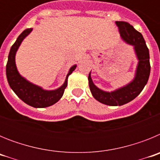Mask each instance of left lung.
<instances>
[{"instance_id": "left-lung-1", "label": "left lung", "mask_w": 160, "mask_h": 160, "mask_svg": "<svg viewBox=\"0 0 160 160\" xmlns=\"http://www.w3.org/2000/svg\"><path fill=\"white\" fill-rule=\"evenodd\" d=\"M115 23L122 39L135 46L138 63L134 80L126 87L112 92H106L98 88L93 82L90 73H89V87L92 95L98 102L109 106H122L135 98L148 82L151 71L149 49L141 32L128 22H116Z\"/></svg>"}]
</instances>
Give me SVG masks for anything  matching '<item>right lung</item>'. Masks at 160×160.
I'll return each mask as SVG.
<instances>
[{
    "instance_id": "right-lung-1",
    "label": "right lung",
    "mask_w": 160,
    "mask_h": 160,
    "mask_svg": "<svg viewBox=\"0 0 160 160\" xmlns=\"http://www.w3.org/2000/svg\"><path fill=\"white\" fill-rule=\"evenodd\" d=\"M32 31V29H26L19 35L15 43L12 46L8 53L6 65V76L11 89L18 97L28 105L36 108H43L53 105L59 101L64 94L65 89L67 87V79L69 75L75 70L76 66L70 68L66 78L64 84L54 90H45L36 85L28 82L20 75L15 63V55L24 38Z\"/></svg>"
}]
</instances>
